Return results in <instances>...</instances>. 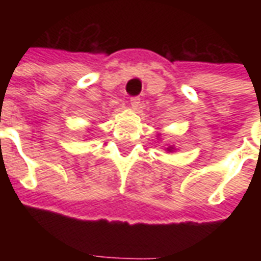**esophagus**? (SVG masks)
<instances>
[{
  "label": "esophagus",
  "mask_w": 261,
  "mask_h": 261,
  "mask_svg": "<svg viewBox=\"0 0 261 261\" xmlns=\"http://www.w3.org/2000/svg\"><path fill=\"white\" fill-rule=\"evenodd\" d=\"M130 105L133 109H137L140 106V97L136 96V97H131L130 99Z\"/></svg>",
  "instance_id": "1"
}]
</instances>
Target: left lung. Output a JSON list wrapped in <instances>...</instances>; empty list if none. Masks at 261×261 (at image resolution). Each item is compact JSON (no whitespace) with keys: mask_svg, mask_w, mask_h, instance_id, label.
<instances>
[{"mask_svg":"<svg viewBox=\"0 0 261 261\" xmlns=\"http://www.w3.org/2000/svg\"><path fill=\"white\" fill-rule=\"evenodd\" d=\"M172 148H173V147H169V148H168V151H170V149H172Z\"/></svg>","mask_w":261,"mask_h":261,"instance_id":"left-lung-1","label":"left lung"}]
</instances>
